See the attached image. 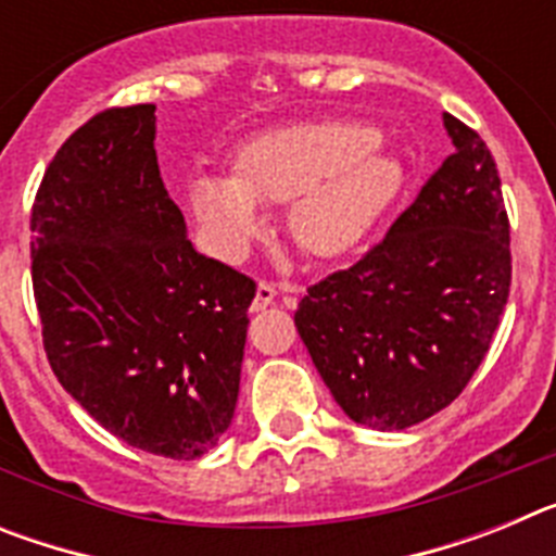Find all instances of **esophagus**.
<instances>
[{"label":"esophagus","mask_w":556,"mask_h":556,"mask_svg":"<svg viewBox=\"0 0 556 556\" xmlns=\"http://www.w3.org/2000/svg\"><path fill=\"white\" fill-rule=\"evenodd\" d=\"M275 294H278V289H275L273 283H258V287H255L253 303H250V312H264V308L275 301Z\"/></svg>","instance_id":"esophagus-1"}]
</instances>
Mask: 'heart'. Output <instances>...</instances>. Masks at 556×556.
<instances>
[{"label":"heart","instance_id":"obj_1","mask_svg":"<svg viewBox=\"0 0 556 556\" xmlns=\"http://www.w3.org/2000/svg\"><path fill=\"white\" fill-rule=\"evenodd\" d=\"M404 186V166L370 125L314 119L255 132L236 147L230 178L194 175L186 203L214 248L248 253L264 219L287 205L292 239L314 258H337L372 228Z\"/></svg>","mask_w":556,"mask_h":556}]
</instances>
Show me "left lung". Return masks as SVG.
<instances>
[{
    "label": "left lung",
    "mask_w": 556,
    "mask_h": 556,
    "mask_svg": "<svg viewBox=\"0 0 556 556\" xmlns=\"http://www.w3.org/2000/svg\"><path fill=\"white\" fill-rule=\"evenodd\" d=\"M454 152L353 267L294 312L353 424L401 431L454 401L490 351L513 281L509 219L479 132L443 113Z\"/></svg>",
    "instance_id": "1"
}]
</instances>
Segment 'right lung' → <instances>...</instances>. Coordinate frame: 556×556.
<instances>
[{
  "instance_id": "obj_1",
  "label": "right lung",
  "mask_w": 556,
  "mask_h": 556,
  "mask_svg": "<svg viewBox=\"0 0 556 556\" xmlns=\"http://www.w3.org/2000/svg\"><path fill=\"white\" fill-rule=\"evenodd\" d=\"M155 105L97 113L33 205V292L63 390L102 429L198 459L233 420L255 283L191 248L155 159Z\"/></svg>"
}]
</instances>
